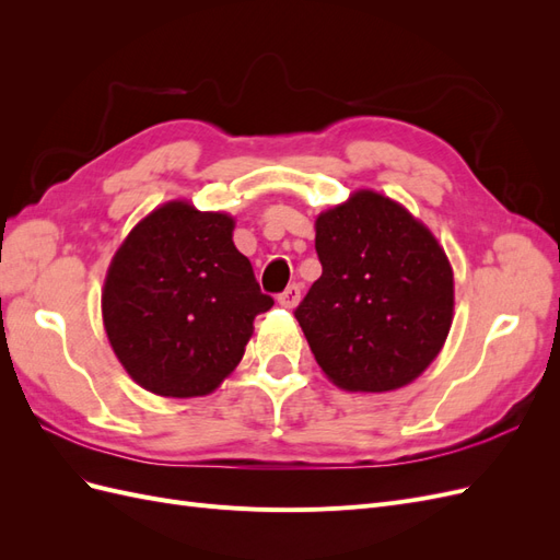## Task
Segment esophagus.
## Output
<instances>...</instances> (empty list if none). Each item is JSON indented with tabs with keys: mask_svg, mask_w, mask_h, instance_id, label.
<instances>
[{
	"mask_svg": "<svg viewBox=\"0 0 560 560\" xmlns=\"http://www.w3.org/2000/svg\"><path fill=\"white\" fill-rule=\"evenodd\" d=\"M278 301H280V306H284V308H294L296 303L301 301V287H299V284H290V287H287V290L278 296Z\"/></svg>",
	"mask_w": 560,
	"mask_h": 560,
	"instance_id": "1",
	"label": "esophagus"
}]
</instances>
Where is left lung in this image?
<instances>
[{
	"instance_id": "obj_1",
	"label": "left lung",
	"mask_w": 560,
	"mask_h": 560,
	"mask_svg": "<svg viewBox=\"0 0 560 560\" xmlns=\"http://www.w3.org/2000/svg\"><path fill=\"white\" fill-rule=\"evenodd\" d=\"M315 249L322 276L294 315L327 378L350 393L416 381L453 322V270L432 231L362 189L315 219Z\"/></svg>"
}]
</instances>
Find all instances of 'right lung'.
I'll use <instances>...</instances> for the list:
<instances>
[{"instance_id":"right-lung-1","label":"right lung","mask_w":560,"mask_h":560,"mask_svg":"<svg viewBox=\"0 0 560 560\" xmlns=\"http://www.w3.org/2000/svg\"><path fill=\"white\" fill-rule=\"evenodd\" d=\"M233 217L171 200L116 249L103 322L128 376L161 397H202L238 366L254 317L273 306L245 254Z\"/></svg>"}]
</instances>
